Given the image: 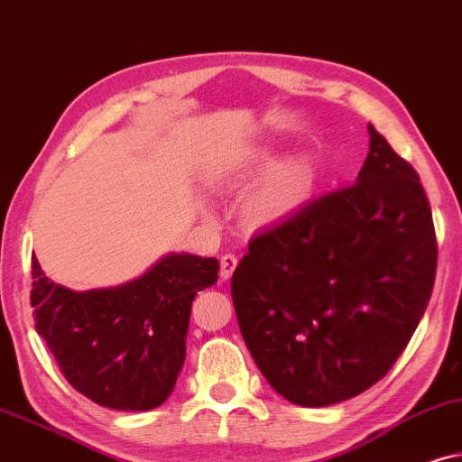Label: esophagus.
I'll return each instance as SVG.
<instances>
[{"label": "esophagus", "instance_id": "1", "mask_svg": "<svg viewBox=\"0 0 462 462\" xmlns=\"http://www.w3.org/2000/svg\"><path fill=\"white\" fill-rule=\"evenodd\" d=\"M219 263H221L219 279L226 282L232 276V273H235V268H236V263H238V257L235 254H226V255H221V262Z\"/></svg>", "mask_w": 462, "mask_h": 462}]
</instances>
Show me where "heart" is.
Returning <instances> with one entry per match:
<instances>
[{"label":"heart","instance_id":"obj_1","mask_svg":"<svg viewBox=\"0 0 462 462\" xmlns=\"http://www.w3.org/2000/svg\"><path fill=\"white\" fill-rule=\"evenodd\" d=\"M255 164H266V158L247 160V162L236 164V167H227L219 171V180L232 181L236 177H243L254 171ZM309 169L300 162H289L282 167L274 169L260 188L251 194L247 200V217L254 224H266L274 221L293 211L300 202L304 200L306 189H309Z\"/></svg>","mask_w":462,"mask_h":462}]
</instances>
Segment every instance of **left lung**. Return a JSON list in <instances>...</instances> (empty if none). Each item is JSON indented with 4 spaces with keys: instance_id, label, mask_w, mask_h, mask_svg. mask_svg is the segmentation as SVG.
I'll return each instance as SVG.
<instances>
[{
    "instance_id": "8db88e82",
    "label": "left lung",
    "mask_w": 462,
    "mask_h": 462,
    "mask_svg": "<svg viewBox=\"0 0 462 462\" xmlns=\"http://www.w3.org/2000/svg\"><path fill=\"white\" fill-rule=\"evenodd\" d=\"M367 128L356 181L257 232L232 274L251 356L276 393L304 408L384 378L431 300L438 241L420 177Z\"/></svg>"
}]
</instances>
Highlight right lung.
<instances>
[{"label": "right lung", "instance_id": "right-lung-1", "mask_svg": "<svg viewBox=\"0 0 462 462\" xmlns=\"http://www.w3.org/2000/svg\"><path fill=\"white\" fill-rule=\"evenodd\" d=\"M215 257L173 254L114 289L54 285L31 257L35 329L73 389L112 410L167 402L186 359L192 300L217 281Z\"/></svg>", "mask_w": 462, "mask_h": 462}]
</instances>
